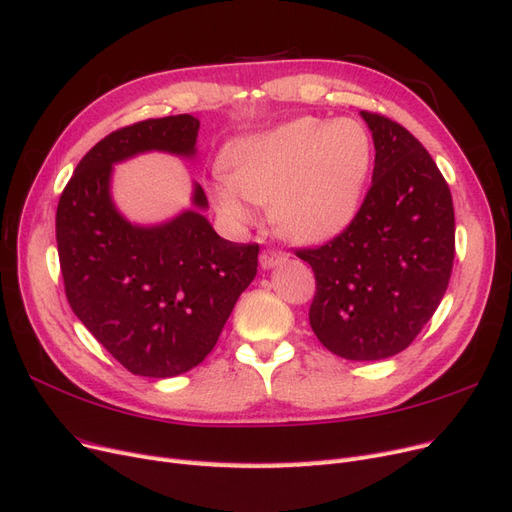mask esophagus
Returning a JSON list of instances; mask_svg holds the SVG:
<instances>
[{
    "mask_svg": "<svg viewBox=\"0 0 512 512\" xmlns=\"http://www.w3.org/2000/svg\"><path fill=\"white\" fill-rule=\"evenodd\" d=\"M288 260V256L286 254H282V252H265L260 256V265H262V269H275L277 265H282V262H286Z\"/></svg>",
    "mask_w": 512,
    "mask_h": 512,
    "instance_id": "esophagus-1",
    "label": "esophagus"
}]
</instances>
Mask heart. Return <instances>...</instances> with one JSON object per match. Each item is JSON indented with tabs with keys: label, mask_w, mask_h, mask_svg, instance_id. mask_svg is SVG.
I'll use <instances>...</instances> for the list:
<instances>
[{
	"label": "heart",
	"mask_w": 512,
	"mask_h": 512,
	"mask_svg": "<svg viewBox=\"0 0 512 512\" xmlns=\"http://www.w3.org/2000/svg\"><path fill=\"white\" fill-rule=\"evenodd\" d=\"M213 203L243 226L269 205L277 235L297 245L329 243L354 222L374 168V143L361 121L297 117L241 136L222 153Z\"/></svg>",
	"instance_id": "obj_1"
}]
</instances>
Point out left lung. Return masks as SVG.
Listing matches in <instances>:
<instances>
[{
	"label": "left lung",
	"instance_id": "left-lung-1",
	"mask_svg": "<svg viewBox=\"0 0 512 512\" xmlns=\"http://www.w3.org/2000/svg\"><path fill=\"white\" fill-rule=\"evenodd\" d=\"M361 117L376 149L365 203L342 235L297 254L316 275L309 324L320 344L348 361H382L412 344L444 297L455 211L425 147L391 119Z\"/></svg>",
	"mask_w": 512,
	"mask_h": 512
}]
</instances>
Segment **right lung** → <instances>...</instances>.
<instances>
[{"mask_svg":"<svg viewBox=\"0 0 512 512\" xmlns=\"http://www.w3.org/2000/svg\"><path fill=\"white\" fill-rule=\"evenodd\" d=\"M200 121L147 119L91 147L57 205V252L66 297L87 331L136 376L185 374L213 350L241 292L258 271V245L222 239L192 207L158 224H136L113 198L115 164L160 151L196 160Z\"/></svg>","mask_w":512,"mask_h":512,"instance_id":"1","label":"right lung"}]
</instances>
